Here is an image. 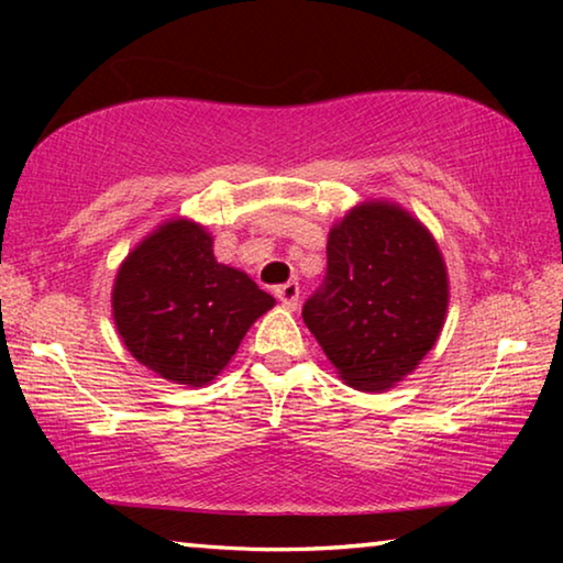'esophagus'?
Here are the masks:
<instances>
[{
    "label": "esophagus",
    "instance_id": "34e87169",
    "mask_svg": "<svg viewBox=\"0 0 563 563\" xmlns=\"http://www.w3.org/2000/svg\"><path fill=\"white\" fill-rule=\"evenodd\" d=\"M275 295H278V300L285 305V308L295 310V308H298V302H300V285L295 280L278 285V288H275Z\"/></svg>",
    "mask_w": 563,
    "mask_h": 563
}]
</instances>
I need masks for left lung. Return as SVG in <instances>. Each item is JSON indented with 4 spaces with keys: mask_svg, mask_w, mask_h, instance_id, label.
Returning a JSON list of instances; mask_svg holds the SVG:
<instances>
[{
    "mask_svg": "<svg viewBox=\"0 0 563 563\" xmlns=\"http://www.w3.org/2000/svg\"><path fill=\"white\" fill-rule=\"evenodd\" d=\"M446 271L434 238L399 206L362 203L328 235V271L302 320L340 377L387 389L440 338Z\"/></svg>",
    "mask_w": 563,
    "mask_h": 563,
    "instance_id": "obj_1",
    "label": "left lung"
}]
</instances>
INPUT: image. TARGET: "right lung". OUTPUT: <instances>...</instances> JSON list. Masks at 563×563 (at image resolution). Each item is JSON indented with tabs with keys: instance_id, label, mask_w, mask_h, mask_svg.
Listing matches in <instances>:
<instances>
[{
	"instance_id": "1",
	"label": "right lung",
	"mask_w": 563,
	"mask_h": 563,
	"mask_svg": "<svg viewBox=\"0 0 563 563\" xmlns=\"http://www.w3.org/2000/svg\"><path fill=\"white\" fill-rule=\"evenodd\" d=\"M113 320L141 365L201 387L231 362L247 328L275 298L213 255V238L170 221L129 253L113 285Z\"/></svg>"
}]
</instances>
